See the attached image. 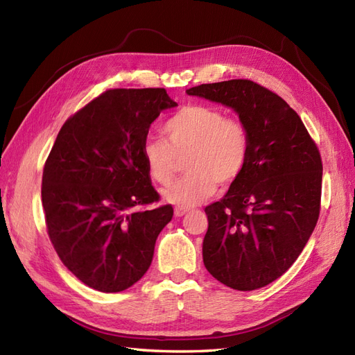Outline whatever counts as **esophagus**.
<instances>
[{
	"label": "esophagus",
	"instance_id": "obj_1",
	"mask_svg": "<svg viewBox=\"0 0 355 355\" xmlns=\"http://www.w3.org/2000/svg\"><path fill=\"white\" fill-rule=\"evenodd\" d=\"M188 211H189V209H187V207H176L175 209V216L182 218V216H185Z\"/></svg>",
	"mask_w": 355,
	"mask_h": 355
}]
</instances>
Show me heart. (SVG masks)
<instances>
[{"label": "heart", "mask_w": 355, "mask_h": 355, "mask_svg": "<svg viewBox=\"0 0 355 355\" xmlns=\"http://www.w3.org/2000/svg\"><path fill=\"white\" fill-rule=\"evenodd\" d=\"M166 141L146 137L142 157L148 173L161 187L175 179L179 161L187 175L164 191L166 201L191 207L207 200L218 184L228 188L243 175L250 154V133L239 116H230L218 106L194 103L184 106L164 124Z\"/></svg>", "instance_id": "b5f03b06"}]
</instances>
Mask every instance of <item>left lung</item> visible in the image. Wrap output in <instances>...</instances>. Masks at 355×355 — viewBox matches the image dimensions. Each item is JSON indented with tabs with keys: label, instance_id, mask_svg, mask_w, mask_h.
Here are the masks:
<instances>
[{
	"label": "left lung",
	"instance_id": "8db88e82",
	"mask_svg": "<svg viewBox=\"0 0 355 355\" xmlns=\"http://www.w3.org/2000/svg\"><path fill=\"white\" fill-rule=\"evenodd\" d=\"M187 93L230 106L250 133L243 175L204 209V266L231 288L265 287L293 265L317 225L323 178L318 148L296 111L252 80L201 84Z\"/></svg>",
	"mask_w": 355,
	"mask_h": 355
}]
</instances>
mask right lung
I'll return each instance as SVG.
<instances>
[{
  "label": "right lung",
  "instance_id": "add662e5",
  "mask_svg": "<svg viewBox=\"0 0 355 355\" xmlns=\"http://www.w3.org/2000/svg\"><path fill=\"white\" fill-rule=\"evenodd\" d=\"M178 103L166 89H110L62 125L42 170L49 239L62 263L103 293L141 280L173 218L142 157L149 125Z\"/></svg>",
  "mask_w": 355,
  "mask_h": 355
}]
</instances>
